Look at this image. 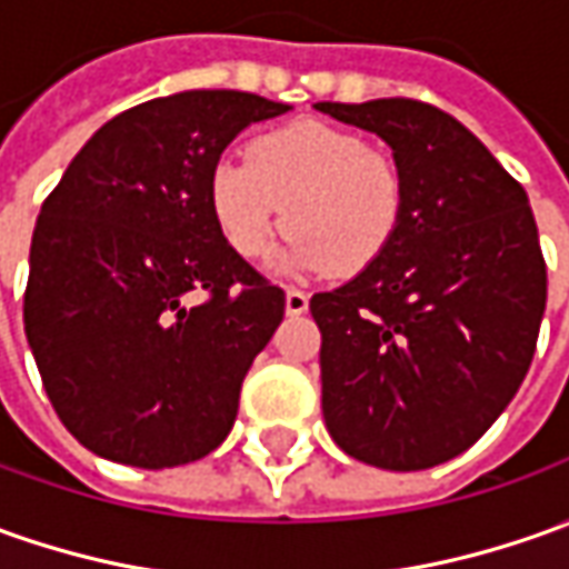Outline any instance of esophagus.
<instances>
[{
  "instance_id": "esophagus-1",
  "label": "esophagus",
  "mask_w": 569,
  "mask_h": 569,
  "mask_svg": "<svg viewBox=\"0 0 569 569\" xmlns=\"http://www.w3.org/2000/svg\"><path fill=\"white\" fill-rule=\"evenodd\" d=\"M308 311V296L301 289H286V315H305Z\"/></svg>"
}]
</instances>
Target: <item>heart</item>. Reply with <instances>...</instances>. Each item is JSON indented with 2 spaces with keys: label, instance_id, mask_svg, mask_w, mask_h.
Returning a JSON list of instances; mask_svg holds the SVG:
<instances>
[{
  "label": "heart",
  "instance_id": "obj_1",
  "mask_svg": "<svg viewBox=\"0 0 569 569\" xmlns=\"http://www.w3.org/2000/svg\"><path fill=\"white\" fill-rule=\"evenodd\" d=\"M220 236L242 258L268 249L280 220L292 230L273 254L286 273H361L392 246L408 183L396 158L323 121H296L223 158L208 183Z\"/></svg>",
  "mask_w": 569,
  "mask_h": 569
}]
</instances>
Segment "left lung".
I'll use <instances>...</instances> for the list:
<instances>
[{"label":"left lung","mask_w":569,"mask_h":569,"mask_svg":"<svg viewBox=\"0 0 569 569\" xmlns=\"http://www.w3.org/2000/svg\"><path fill=\"white\" fill-rule=\"evenodd\" d=\"M392 149L408 204L380 261L317 292L323 420L382 470H427L477 442L527 377L545 315L523 187L461 121L415 99L317 102Z\"/></svg>","instance_id":"1"}]
</instances>
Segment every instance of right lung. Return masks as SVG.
<instances>
[{
    "mask_svg": "<svg viewBox=\"0 0 569 569\" xmlns=\"http://www.w3.org/2000/svg\"><path fill=\"white\" fill-rule=\"evenodd\" d=\"M289 108L239 90L142 102L99 127L42 202L27 342L56 415L92 455L161 470L233 430L286 296L227 246L208 183L249 123Z\"/></svg>",
    "mask_w": 569,
    "mask_h": 569,
    "instance_id": "1",
    "label": "right lung"
}]
</instances>
